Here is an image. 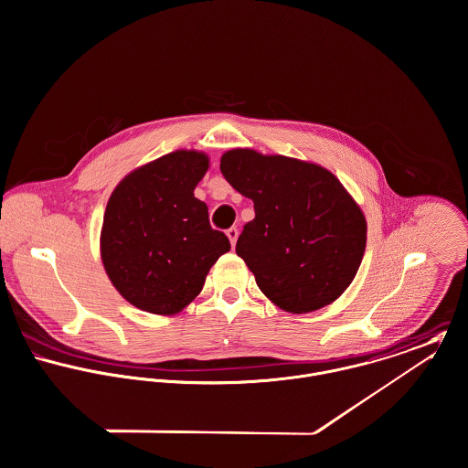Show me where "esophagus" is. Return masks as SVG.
<instances>
[{
	"label": "esophagus",
	"instance_id": "1",
	"mask_svg": "<svg viewBox=\"0 0 468 468\" xmlns=\"http://www.w3.org/2000/svg\"><path fill=\"white\" fill-rule=\"evenodd\" d=\"M226 235H228L231 246H235V244H237V239H239V229H237V228H229V229L226 231Z\"/></svg>",
	"mask_w": 468,
	"mask_h": 468
}]
</instances>
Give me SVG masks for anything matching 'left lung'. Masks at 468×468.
Returning <instances> with one entry per match:
<instances>
[{
	"label": "left lung",
	"instance_id": "8db88e82",
	"mask_svg": "<svg viewBox=\"0 0 468 468\" xmlns=\"http://www.w3.org/2000/svg\"><path fill=\"white\" fill-rule=\"evenodd\" d=\"M220 172L255 204L237 255L261 291L294 314L335 302L356 277L367 240L366 217L342 183L318 165L250 148L226 152Z\"/></svg>",
	"mask_w": 468,
	"mask_h": 468
}]
</instances>
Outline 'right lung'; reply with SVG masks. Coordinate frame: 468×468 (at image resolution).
Here are the masks:
<instances>
[{"instance_id": "obj_1", "label": "right lung", "mask_w": 468, "mask_h": 468, "mask_svg": "<svg viewBox=\"0 0 468 468\" xmlns=\"http://www.w3.org/2000/svg\"><path fill=\"white\" fill-rule=\"evenodd\" d=\"M207 166V155L177 150L133 170L110 195L101 259L113 287L143 311L185 309L231 248L193 195Z\"/></svg>"}]
</instances>
